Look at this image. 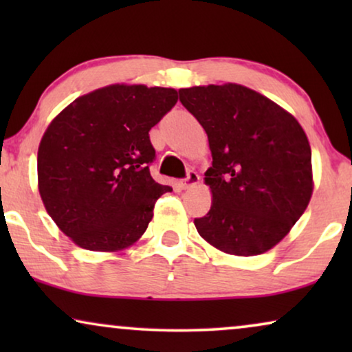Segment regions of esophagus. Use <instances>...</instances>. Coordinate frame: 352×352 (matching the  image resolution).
Returning a JSON list of instances; mask_svg holds the SVG:
<instances>
[{
	"label": "esophagus",
	"mask_w": 352,
	"mask_h": 352,
	"mask_svg": "<svg viewBox=\"0 0 352 352\" xmlns=\"http://www.w3.org/2000/svg\"><path fill=\"white\" fill-rule=\"evenodd\" d=\"M199 181H200V176L197 175L195 171H189V175H187L186 179L181 181V187L182 189H190V187L199 184Z\"/></svg>",
	"instance_id": "obj_1"
}]
</instances>
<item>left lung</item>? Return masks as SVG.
<instances>
[{
  "mask_svg": "<svg viewBox=\"0 0 352 352\" xmlns=\"http://www.w3.org/2000/svg\"><path fill=\"white\" fill-rule=\"evenodd\" d=\"M182 105L208 134L205 173L213 201L194 221L200 237L235 256L276 247L309 205L311 146L298 120L237 83L179 89Z\"/></svg>",
  "mask_w": 352,
  "mask_h": 352,
  "instance_id": "obj_1",
  "label": "left lung"
}]
</instances>
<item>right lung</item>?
Returning a JSON list of instances; mask_svg holds the SVG:
<instances>
[{
	"instance_id": "obj_1",
	"label": "right lung",
	"mask_w": 352,
	"mask_h": 352,
	"mask_svg": "<svg viewBox=\"0 0 352 352\" xmlns=\"http://www.w3.org/2000/svg\"><path fill=\"white\" fill-rule=\"evenodd\" d=\"M177 91L109 85L80 96L50 123L38 147L43 205L72 242L91 252H122L152 221L158 184L148 131L175 107Z\"/></svg>"
}]
</instances>
